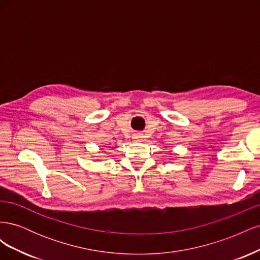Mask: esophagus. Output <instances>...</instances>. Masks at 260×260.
Wrapping results in <instances>:
<instances>
[{"instance_id": "1", "label": "esophagus", "mask_w": 260, "mask_h": 260, "mask_svg": "<svg viewBox=\"0 0 260 260\" xmlns=\"http://www.w3.org/2000/svg\"><path fill=\"white\" fill-rule=\"evenodd\" d=\"M141 139H142V136H141L140 133H135V135H133V140L135 141H140Z\"/></svg>"}]
</instances>
